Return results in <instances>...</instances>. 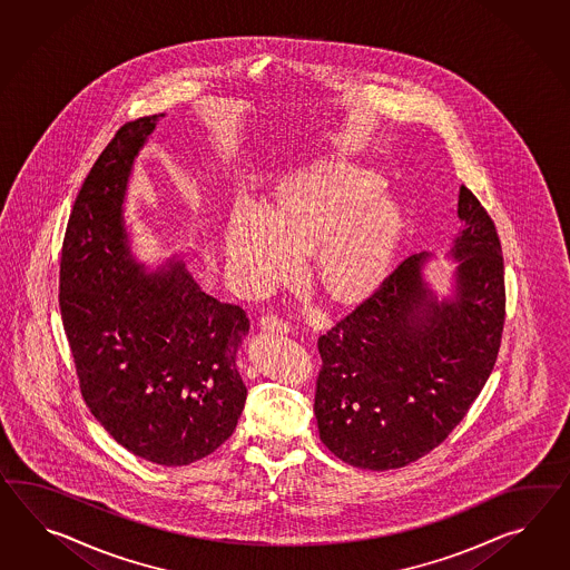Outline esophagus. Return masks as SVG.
<instances>
[{
	"instance_id": "34e87169",
	"label": "esophagus",
	"mask_w": 570,
	"mask_h": 570,
	"mask_svg": "<svg viewBox=\"0 0 570 570\" xmlns=\"http://www.w3.org/2000/svg\"><path fill=\"white\" fill-rule=\"evenodd\" d=\"M259 325H262L264 330H267V332H279V334H288L292 327L291 321L282 320L276 313L264 315Z\"/></svg>"
}]
</instances>
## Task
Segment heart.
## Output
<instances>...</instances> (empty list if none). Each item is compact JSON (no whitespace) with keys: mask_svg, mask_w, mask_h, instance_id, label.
<instances>
[{"mask_svg":"<svg viewBox=\"0 0 570 570\" xmlns=\"http://www.w3.org/2000/svg\"><path fill=\"white\" fill-rule=\"evenodd\" d=\"M385 179L334 160L292 183L274 209L253 199L236 204L226 226V255L238 278L265 291L288 278L296 250L320 245L315 274L337 298H356L387 272L402 230V212L379 197Z\"/></svg>","mask_w":570,"mask_h":570,"instance_id":"1","label":"heart"}]
</instances>
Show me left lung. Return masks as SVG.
I'll return each instance as SVG.
<instances>
[{
  "mask_svg": "<svg viewBox=\"0 0 570 570\" xmlns=\"http://www.w3.org/2000/svg\"><path fill=\"white\" fill-rule=\"evenodd\" d=\"M455 298L439 303L403 259L317 340L315 416L323 444L362 470H397L431 453L487 385L504 327V264L494 220L459 189Z\"/></svg>",
  "mask_w": 570,
  "mask_h": 570,
  "instance_id": "obj_1",
  "label": "left lung"
}]
</instances>
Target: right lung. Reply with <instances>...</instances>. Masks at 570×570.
<instances>
[{
	"mask_svg": "<svg viewBox=\"0 0 570 570\" xmlns=\"http://www.w3.org/2000/svg\"><path fill=\"white\" fill-rule=\"evenodd\" d=\"M160 117L119 127L90 168L63 236L59 308L92 416L134 455L177 468L235 432L247 400L236 350L249 320L181 262L146 276L129 255L127 179Z\"/></svg>",
	"mask_w": 570,
	"mask_h": 570,
	"instance_id": "obj_1",
	"label": "right lung"
}]
</instances>
